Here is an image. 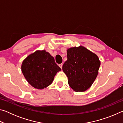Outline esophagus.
Wrapping results in <instances>:
<instances>
[{"label":"esophagus","mask_w":123,"mask_h":123,"mask_svg":"<svg viewBox=\"0 0 123 123\" xmlns=\"http://www.w3.org/2000/svg\"><path fill=\"white\" fill-rule=\"evenodd\" d=\"M62 66H63V64H62V63H61V64H59V66L60 67V68H61V69H62Z\"/></svg>","instance_id":"1"}]
</instances>
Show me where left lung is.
I'll return each mask as SVG.
<instances>
[{"instance_id": "8db88e82", "label": "left lung", "mask_w": 123, "mask_h": 123, "mask_svg": "<svg viewBox=\"0 0 123 123\" xmlns=\"http://www.w3.org/2000/svg\"><path fill=\"white\" fill-rule=\"evenodd\" d=\"M100 66V61L96 54L79 46L67 50V60L62 66V70L74 91L84 92L94 81Z\"/></svg>"}]
</instances>
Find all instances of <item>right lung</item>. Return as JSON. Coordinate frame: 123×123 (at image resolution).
Returning <instances> with one entry per match:
<instances>
[{
    "label": "right lung",
    "mask_w": 123,
    "mask_h": 123,
    "mask_svg": "<svg viewBox=\"0 0 123 123\" xmlns=\"http://www.w3.org/2000/svg\"><path fill=\"white\" fill-rule=\"evenodd\" d=\"M21 68L28 82L39 89L49 86L55 75L61 70L54 58L45 50H37L30 54L23 61Z\"/></svg>",
    "instance_id": "add662e5"
}]
</instances>
